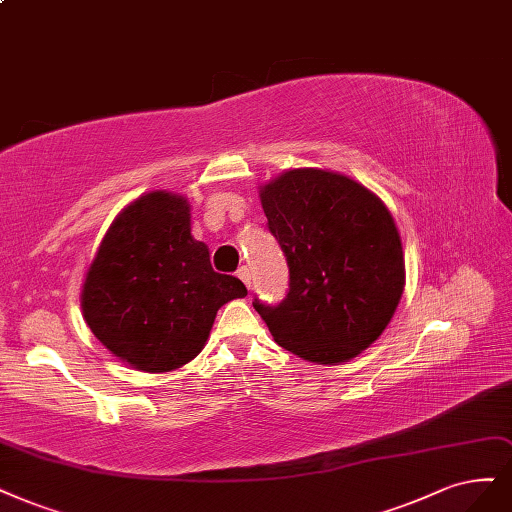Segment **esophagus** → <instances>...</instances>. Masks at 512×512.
Returning a JSON list of instances; mask_svg holds the SVG:
<instances>
[{
	"mask_svg": "<svg viewBox=\"0 0 512 512\" xmlns=\"http://www.w3.org/2000/svg\"><path fill=\"white\" fill-rule=\"evenodd\" d=\"M237 277L243 281L245 288L252 290V273H250V269H248V267H241V269L237 271Z\"/></svg>",
	"mask_w": 512,
	"mask_h": 512,
	"instance_id": "34e87169",
	"label": "esophagus"
}]
</instances>
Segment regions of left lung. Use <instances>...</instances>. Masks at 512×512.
<instances>
[{
  "label": "left lung",
  "instance_id": "8db88e82",
  "mask_svg": "<svg viewBox=\"0 0 512 512\" xmlns=\"http://www.w3.org/2000/svg\"><path fill=\"white\" fill-rule=\"evenodd\" d=\"M271 235L290 281L281 303L254 298L277 345L339 364L390 324L404 290L402 243L387 207L362 184L322 169H292L262 186Z\"/></svg>",
  "mask_w": 512,
  "mask_h": 512
}]
</instances>
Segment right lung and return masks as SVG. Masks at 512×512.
<instances>
[{
  "mask_svg": "<svg viewBox=\"0 0 512 512\" xmlns=\"http://www.w3.org/2000/svg\"><path fill=\"white\" fill-rule=\"evenodd\" d=\"M190 207L171 192H148L112 222L86 273L88 328L120 360L165 373L203 349L218 309L248 294L241 279L211 269L190 235Z\"/></svg>",
  "mask_w": 512,
  "mask_h": 512,
  "instance_id": "1",
  "label": "right lung"
}]
</instances>
